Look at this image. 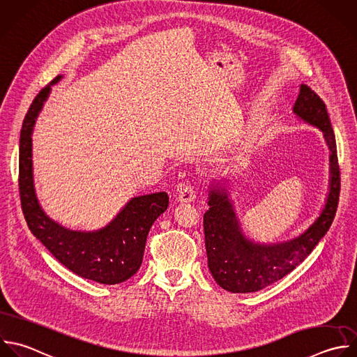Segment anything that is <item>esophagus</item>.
Segmentation results:
<instances>
[{
	"label": "esophagus",
	"mask_w": 357,
	"mask_h": 357,
	"mask_svg": "<svg viewBox=\"0 0 357 357\" xmlns=\"http://www.w3.org/2000/svg\"><path fill=\"white\" fill-rule=\"evenodd\" d=\"M195 198V188L191 184H183L178 188V201L180 202H191Z\"/></svg>",
	"instance_id": "obj_1"
}]
</instances>
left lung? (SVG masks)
Returning <instances> with one entry per match:
<instances>
[{
  "mask_svg": "<svg viewBox=\"0 0 357 357\" xmlns=\"http://www.w3.org/2000/svg\"><path fill=\"white\" fill-rule=\"evenodd\" d=\"M293 113L300 120L319 128L331 151L329 192L325 206L315 222L300 236L275 244H261L243 234L227 190L219 187V184L212 185L208 198L209 209L204 213L208 266L216 283L227 291H258L286 276L307 258L335 218L340 191V172L335 134L326 106L311 88L301 85Z\"/></svg>",
  "mask_w": 357,
  "mask_h": 357,
  "instance_id": "obj_1",
  "label": "left lung"
}]
</instances>
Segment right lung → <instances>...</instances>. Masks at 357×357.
<instances>
[{"instance_id": "obj_1", "label": "right lung", "mask_w": 357, "mask_h": 357, "mask_svg": "<svg viewBox=\"0 0 357 357\" xmlns=\"http://www.w3.org/2000/svg\"><path fill=\"white\" fill-rule=\"evenodd\" d=\"M61 78L59 75L39 92L22 124L20 139L22 211L33 236L66 268L103 284L121 283L139 269L148 233L153 222L167 209L169 197L163 191L134 197L107 226L93 231L70 230L45 213L33 184L32 134L52 86Z\"/></svg>"}]
</instances>
